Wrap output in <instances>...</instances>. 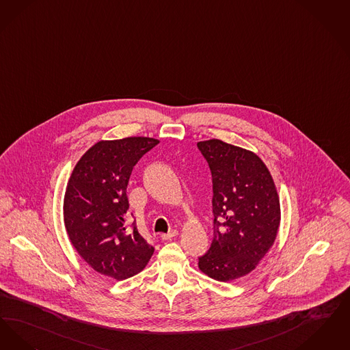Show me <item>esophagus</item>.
<instances>
[{
	"instance_id": "34e87169",
	"label": "esophagus",
	"mask_w": 350,
	"mask_h": 350,
	"mask_svg": "<svg viewBox=\"0 0 350 350\" xmlns=\"http://www.w3.org/2000/svg\"><path fill=\"white\" fill-rule=\"evenodd\" d=\"M179 232H178V230H171L170 232H167V234H162L161 235V238L163 239V241H170V239H172L174 237H176Z\"/></svg>"
}]
</instances>
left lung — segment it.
<instances>
[{"instance_id": "8db88e82", "label": "left lung", "mask_w": 350, "mask_h": 350, "mask_svg": "<svg viewBox=\"0 0 350 350\" xmlns=\"http://www.w3.org/2000/svg\"><path fill=\"white\" fill-rule=\"evenodd\" d=\"M213 180V241L198 258L211 278L228 282L251 273L273 245L280 198L273 178L255 152L221 139L198 142Z\"/></svg>"}]
</instances>
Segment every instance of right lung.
<instances>
[{
	"label": "right lung",
	"instance_id": "right-lung-1",
	"mask_svg": "<svg viewBox=\"0 0 350 350\" xmlns=\"http://www.w3.org/2000/svg\"><path fill=\"white\" fill-rule=\"evenodd\" d=\"M159 141L126 137L99 141L77 162L64 196L70 243L98 273L118 281L141 272L154 252L136 226L126 228V187L144 154Z\"/></svg>",
	"mask_w": 350,
	"mask_h": 350
}]
</instances>
